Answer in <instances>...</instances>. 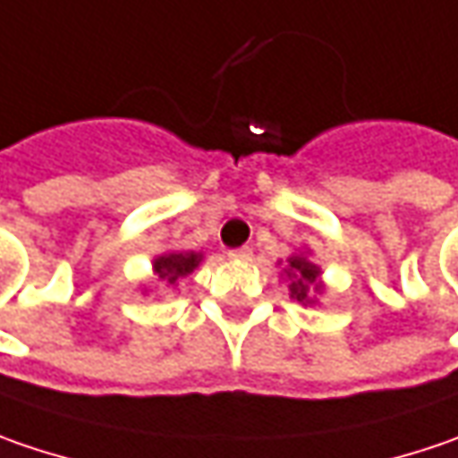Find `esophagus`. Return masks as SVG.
<instances>
[{"instance_id": "obj_1", "label": "esophagus", "mask_w": 458, "mask_h": 458, "mask_svg": "<svg viewBox=\"0 0 458 458\" xmlns=\"http://www.w3.org/2000/svg\"><path fill=\"white\" fill-rule=\"evenodd\" d=\"M229 258L232 260H240V263H247V260H252V247H234V250H229Z\"/></svg>"}]
</instances>
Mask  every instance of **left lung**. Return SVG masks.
<instances>
[{
	"label": "left lung",
	"instance_id": "1",
	"mask_svg": "<svg viewBox=\"0 0 458 458\" xmlns=\"http://www.w3.org/2000/svg\"><path fill=\"white\" fill-rule=\"evenodd\" d=\"M317 265H311L304 258L293 255L288 260V278H291V296L301 304H311V293L317 291Z\"/></svg>",
	"mask_w": 458,
	"mask_h": 458
}]
</instances>
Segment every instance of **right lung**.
<instances>
[{
    "label": "right lung",
    "instance_id": "add662e5",
    "mask_svg": "<svg viewBox=\"0 0 458 458\" xmlns=\"http://www.w3.org/2000/svg\"><path fill=\"white\" fill-rule=\"evenodd\" d=\"M198 263H200V255H195V252H188V255L174 252V255H162V258H157V260H154V270H157V276H159L162 281H167L170 286H174L177 278L193 273V267Z\"/></svg>",
    "mask_w": 458,
    "mask_h": 458
}]
</instances>
